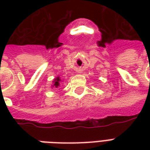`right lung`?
Listing matches in <instances>:
<instances>
[{"label": "right lung", "instance_id": "right-lung-1", "mask_svg": "<svg viewBox=\"0 0 150 150\" xmlns=\"http://www.w3.org/2000/svg\"><path fill=\"white\" fill-rule=\"evenodd\" d=\"M59 81H60V79H59V77H57V78L54 79V88H58L59 86Z\"/></svg>", "mask_w": 150, "mask_h": 150}]
</instances>
